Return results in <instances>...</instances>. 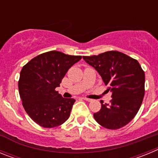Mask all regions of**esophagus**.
Returning a JSON list of instances; mask_svg holds the SVG:
<instances>
[{"mask_svg":"<svg viewBox=\"0 0 158 158\" xmlns=\"http://www.w3.org/2000/svg\"><path fill=\"white\" fill-rule=\"evenodd\" d=\"M83 99V100H86V101H89V102H91L92 100V99H89V98H87V97H84V98H82Z\"/></svg>","mask_w":158,"mask_h":158,"instance_id":"34e87169","label":"esophagus"}]
</instances>
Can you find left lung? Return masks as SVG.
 <instances>
[{
  "label": "left lung",
  "instance_id": "8db88e82",
  "mask_svg": "<svg viewBox=\"0 0 158 158\" xmlns=\"http://www.w3.org/2000/svg\"><path fill=\"white\" fill-rule=\"evenodd\" d=\"M83 58L96 69L107 91L112 93L109 104L100 101L101 109L93 114L95 120L107 129L126 126L138 113L145 95V73L140 64L116 51Z\"/></svg>",
  "mask_w": 158,
  "mask_h": 158
}]
</instances>
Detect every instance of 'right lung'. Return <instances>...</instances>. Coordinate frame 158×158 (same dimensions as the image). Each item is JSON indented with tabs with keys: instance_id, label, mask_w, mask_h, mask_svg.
Masks as SVG:
<instances>
[{
	"instance_id": "add662e5",
	"label": "right lung",
	"mask_w": 158,
	"mask_h": 158,
	"mask_svg": "<svg viewBox=\"0 0 158 158\" xmlns=\"http://www.w3.org/2000/svg\"><path fill=\"white\" fill-rule=\"evenodd\" d=\"M81 58L51 51L35 57L23 66L18 81L19 96L25 111L40 126L55 127L69 118L75 100L62 97L55 88Z\"/></svg>"
}]
</instances>
